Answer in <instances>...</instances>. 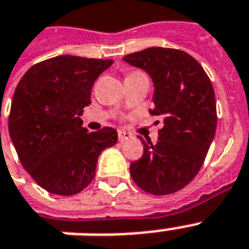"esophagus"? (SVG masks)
Returning a JSON list of instances; mask_svg holds the SVG:
<instances>
[{
	"instance_id": "1",
	"label": "esophagus",
	"mask_w": 249,
	"mask_h": 249,
	"mask_svg": "<svg viewBox=\"0 0 249 249\" xmlns=\"http://www.w3.org/2000/svg\"><path fill=\"white\" fill-rule=\"evenodd\" d=\"M129 138H132V134H129L126 132H119V141L120 142H124V141L129 140Z\"/></svg>"
}]
</instances>
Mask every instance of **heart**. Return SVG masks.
Instances as JSON below:
<instances>
[{
	"label": "heart",
	"instance_id": "b5f03b06",
	"mask_svg": "<svg viewBox=\"0 0 249 249\" xmlns=\"http://www.w3.org/2000/svg\"><path fill=\"white\" fill-rule=\"evenodd\" d=\"M133 79H147V76L144 75L143 72L141 71H130L126 73L125 80H133Z\"/></svg>",
	"mask_w": 249,
	"mask_h": 249
}]
</instances>
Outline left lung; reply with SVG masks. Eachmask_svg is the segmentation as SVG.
I'll return each instance as SVG.
<instances>
[{
  "instance_id": "8db88e82",
  "label": "left lung",
  "mask_w": 249,
  "mask_h": 249,
  "mask_svg": "<svg viewBox=\"0 0 249 249\" xmlns=\"http://www.w3.org/2000/svg\"><path fill=\"white\" fill-rule=\"evenodd\" d=\"M124 60L151 76L155 90L148 111L163 119L155 144L140 138L143 155L130 164V176L152 195L177 193L200 170L214 138L212 83L195 58L177 49L148 48L125 55Z\"/></svg>"
}]
</instances>
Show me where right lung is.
<instances>
[{"label":"right lung","mask_w":249,"mask_h":249,"mask_svg":"<svg viewBox=\"0 0 249 249\" xmlns=\"http://www.w3.org/2000/svg\"><path fill=\"white\" fill-rule=\"evenodd\" d=\"M113 63L59 55L35 64L14 93L9 133L21 165L42 189L70 196L95 176L98 158L117 142V132L83 128L94 81Z\"/></svg>","instance_id":"add662e5"}]
</instances>
